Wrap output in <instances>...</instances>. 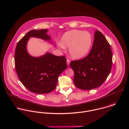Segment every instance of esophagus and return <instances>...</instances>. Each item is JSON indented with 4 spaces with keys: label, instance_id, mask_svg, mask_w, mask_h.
Here are the masks:
<instances>
[{
    "label": "esophagus",
    "instance_id": "1",
    "mask_svg": "<svg viewBox=\"0 0 129 129\" xmlns=\"http://www.w3.org/2000/svg\"><path fill=\"white\" fill-rule=\"evenodd\" d=\"M67 65L69 66L70 65V60L69 59H67Z\"/></svg>",
    "mask_w": 129,
    "mask_h": 129
}]
</instances>
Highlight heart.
Masks as SVG:
<instances>
[{
  "instance_id": "1",
  "label": "heart",
  "mask_w": 129,
  "mask_h": 129,
  "mask_svg": "<svg viewBox=\"0 0 129 129\" xmlns=\"http://www.w3.org/2000/svg\"><path fill=\"white\" fill-rule=\"evenodd\" d=\"M91 43V35L80 30L68 31L61 38V45L63 47H69L70 54L74 59H79L86 55Z\"/></svg>"
}]
</instances>
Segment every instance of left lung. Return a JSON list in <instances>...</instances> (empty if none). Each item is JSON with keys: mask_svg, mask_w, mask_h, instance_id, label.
<instances>
[{"mask_svg": "<svg viewBox=\"0 0 129 129\" xmlns=\"http://www.w3.org/2000/svg\"><path fill=\"white\" fill-rule=\"evenodd\" d=\"M112 54L109 43L98 30L89 53L84 58L72 61L70 66L74 72V82L82 90H90L101 86L111 71Z\"/></svg>", "mask_w": 129, "mask_h": 129, "instance_id": "left-lung-1", "label": "left lung"}]
</instances>
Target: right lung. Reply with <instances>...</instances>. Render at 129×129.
Segmentation results:
<instances>
[{"label":"right lung","instance_id":"1","mask_svg":"<svg viewBox=\"0 0 129 129\" xmlns=\"http://www.w3.org/2000/svg\"><path fill=\"white\" fill-rule=\"evenodd\" d=\"M47 30H33L28 32L17 43L15 63L18 78L23 85L37 94H46L56 87L59 75L67 68L65 56H58L49 53L40 57L30 56L26 45L30 37L50 40Z\"/></svg>","mask_w":129,"mask_h":129}]
</instances>
